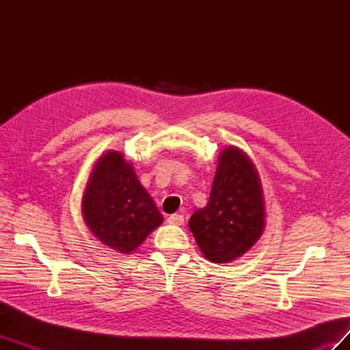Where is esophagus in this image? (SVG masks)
I'll list each match as a JSON object with an SVG mask.
<instances>
[{
    "mask_svg": "<svg viewBox=\"0 0 350 350\" xmlns=\"http://www.w3.org/2000/svg\"><path fill=\"white\" fill-rule=\"evenodd\" d=\"M167 224L175 225V226H181L184 224V216L183 215H171L167 217Z\"/></svg>",
    "mask_w": 350,
    "mask_h": 350,
    "instance_id": "esophagus-1",
    "label": "esophagus"
}]
</instances>
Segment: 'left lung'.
Segmentation results:
<instances>
[{"label": "left lung", "instance_id": "8db88e82", "mask_svg": "<svg viewBox=\"0 0 350 350\" xmlns=\"http://www.w3.org/2000/svg\"><path fill=\"white\" fill-rule=\"evenodd\" d=\"M197 245L211 262H230L248 252L266 228L261 178L251 157L237 146L219 153L206 207L188 221Z\"/></svg>", "mask_w": 350, "mask_h": 350}]
</instances>
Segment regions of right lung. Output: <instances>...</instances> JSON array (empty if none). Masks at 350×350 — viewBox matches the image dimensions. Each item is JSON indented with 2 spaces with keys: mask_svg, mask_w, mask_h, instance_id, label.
<instances>
[{
  "mask_svg": "<svg viewBox=\"0 0 350 350\" xmlns=\"http://www.w3.org/2000/svg\"><path fill=\"white\" fill-rule=\"evenodd\" d=\"M81 216L94 238L120 254L134 252L163 221L133 163L116 150L105 152L92 166Z\"/></svg>",
  "mask_w": 350,
  "mask_h": 350,
  "instance_id": "obj_1",
  "label": "right lung"
}]
</instances>
